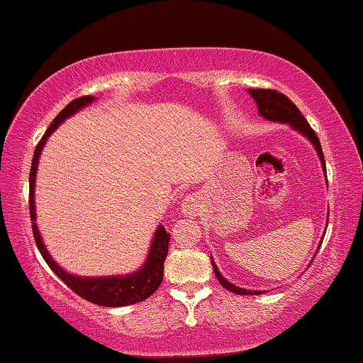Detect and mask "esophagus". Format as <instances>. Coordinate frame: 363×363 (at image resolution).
I'll return each mask as SVG.
<instances>
[{
  "label": "esophagus",
  "mask_w": 363,
  "mask_h": 363,
  "mask_svg": "<svg viewBox=\"0 0 363 363\" xmlns=\"http://www.w3.org/2000/svg\"><path fill=\"white\" fill-rule=\"evenodd\" d=\"M200 210V200L197 196H187L182 200V213L187 216H196Z\"/></svg>",
  "instance_id": "esophagus-1"
}]
</instances>
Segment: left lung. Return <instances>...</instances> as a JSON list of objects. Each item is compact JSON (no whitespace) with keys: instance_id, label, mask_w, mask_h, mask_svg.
Listing matches in <instances>:
<instances>
[{"instance_id":"8db88e82","label":"left lung","mask_w":363,"mask_h":363,"mask_svg":"<svg viewBox=\"0 0 363 363\" xmlns=\"http://www.w3.org/2000/svg\"><path fill=\"white\" fill-rule=\"evenodd\" d=\"M247 93L251 94L254 102H256L257 112L261 113V117L267 118V121H270V122L286 123V125H290L295 130V132L301 133L303 137H306L308 140H310L311 145L316 150L318 156H320L323 171H324V174H326V163H324V155L321 150L320 138L316 137L315 130L310 127V123L306 122V118L301 116L298 107H296L285 94L277 93V91H274V89H247ZM324 233H326V231H324ZM210 261H212L213 272L216 275V279H218V282L223 285L226 290L233 291V294H238V295H261V294H264L262 290H246V289H241V286H236L235 284L228 282V280H226L223 275L220 274V270H218V267H216V264H215L212 256H210Z\"/></svg>"}]
</instances>
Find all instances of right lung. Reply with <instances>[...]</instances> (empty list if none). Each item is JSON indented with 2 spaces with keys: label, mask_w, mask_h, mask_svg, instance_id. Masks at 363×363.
Segmentation results:
<instances>
[{
  "label": "right lung",
  "mask_w": 363,
  "mask_h": 363,
  "mask_svg": "<svg viewBox=\"0 0 363 363\" xmlns=\"http://www.w3.org/2000/svg\"><path fill=\"white\" fill-rule=\"evenodd\" d=\"M96 101L94 96H83L69 102L65 109L53 118L50 127L47 128L45 135H43L39 145L35 147L34 158H32L30 174H29V210H30V220H32V231H34L35 245L39 247L42 257L45 259L53 272L60 277L74 294H78L81 298L88 300L94 305L101 306H127L133 305V303L147 300L158 290V286L163 282V272H164V261L167 256V247H169V233H166L164 226L160 225L155 231L153 240H151L150 251L147 256V261L138 270L132 274L125 275H104V277H79V275L69 274L68 270L58 266L53 261L50 252L47 251L45 245H43L42 236L39 233L35 223V177H37V166H39V158L43 147H45L47 140L55 130L72 117L78 111L84 109L86 106L93 104Z\"/></svg>",
  "instance_id": "1"
}]
</instances>
